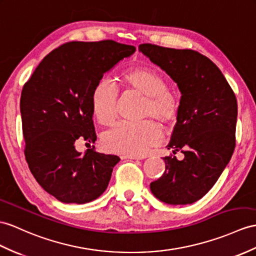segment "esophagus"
Masks as SVG:
<instances>
[{
  "instance_id": "34e87169",
  "label": "esophagus",
  "mask_w": 256,
  "mask_h": 256,
  "mask_svg": "<svg viewBox=\"0 0 256 256\" xmlns=\"http://www.w3.org/2000/svg\"><path fill=\"white\" fill-rule=\"evenodd\" d=\"M122 160H141L140 156H136V155H122Z\"/></svg>"
}]
</instances>
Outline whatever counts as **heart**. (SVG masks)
I'll return each instance as SVG.
<instances>
[{"label":"heart","mask_w":256,"mask_h":256,"mask_svg":"<svg viewBox=\"0 0 256 256\" xmlns=\"http://www.w3.org/2000/svg\"><path fill=\"white\" fill-rule=\"evenodd\" d=\"M130 88L146 96L144 116L170 124L176 120L179 104L176 96L166 90V82L158 74L146 70H132L124 76ZM118 88L108 76L102 77L94 86L91 96L92 110L98 120L110 124L116 116ZM162 139L158 124L146 120L141 122L120 120L108 129L103 136L104 146L108 151L124 155H141Z\"/></svg>","instance_id":"obj_1"}]
</instances>
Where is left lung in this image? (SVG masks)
<instances>
[{"label": "left lung", "mask_w": 256, "mask_h": 256, "mask_svg": "<svg viewBox=\"0 0 256 256\" xmlns=\"http://www.w3.org/2000/svg\"><path fill=\"white\" fill-rule=\"evenodd\" d=\"M139 52L175 81L182 94L167 148L182 151L184 158L165 156V172L150 189L166 204H192L212 189L232 156L236 96L220 68L193 50L146 43Z\"/></svg>", "instance_id": "8db88e82"}]
</instances>
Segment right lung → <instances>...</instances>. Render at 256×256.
<instances>
[{
    "label": "right lung",
    "mask_w": 256,
    "mask_h": 256,
    "mask_svg": "<svg viewBox=\"0 0 256 256\" xmlns=\"http://www.w3.org/2000/svg\"><path fill=\"white\" fill-rule=\"evenodd\" d=\"M136 52L113 40L68 42L48 54L24 84L20 96L24 156L48 194L63 203L84 204L106 190L117 155L74 144L96 140L91 96L116 64Z\"/></svg>",
    "instance_id": "1"
}]
</instances>
